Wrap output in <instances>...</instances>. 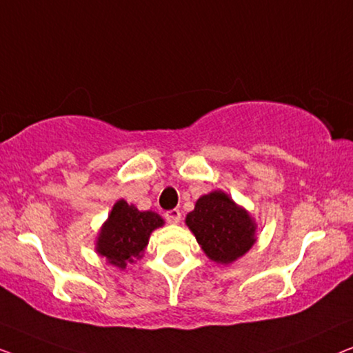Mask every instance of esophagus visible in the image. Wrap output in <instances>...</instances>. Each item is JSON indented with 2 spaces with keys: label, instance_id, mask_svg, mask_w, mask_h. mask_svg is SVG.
<instances>
[{
  "label": "esophagus",
  "instance_id": "1",
  "mask_svg": "<svg viewBox=\"0 0 353 353\" xmlns=\"http://www.w3.org/2000/svg\"><path fill=\"white\" fill-rule=\"evenodd\" d=\"M165 216H166L168 222H171V224H179V222H181V211H179V210L168 211Z\"/></svg>",
  "mask_w": 353,
  "mask_h": 353
}]
</instances>
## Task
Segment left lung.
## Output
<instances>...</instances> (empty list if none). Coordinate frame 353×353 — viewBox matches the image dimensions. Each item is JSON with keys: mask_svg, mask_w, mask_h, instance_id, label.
Instances as JSON below:
<instances>
[{"mask_svg": "<svg viewBox=\"0 0 353 353\" xmlns=\"http://www.w3.org/2000/svg\"><path fill=\"white\" fill-rule=\"evenodd\" d=\"M185 224L208 259L216 264H233L257 241L254 217L222 190L198 198L193 211L185 216Z\"/></svg>", "mask_w": 353, "mask_h": 353, "instance_id": "1", "label": "left lung"}]
</instances>
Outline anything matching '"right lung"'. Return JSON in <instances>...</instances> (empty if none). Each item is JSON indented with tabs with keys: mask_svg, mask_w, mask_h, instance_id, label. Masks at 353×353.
<instances>
[{
	"mask_svg": "<svg viewBox=\"0 0 353 353\" xmlns=\"http://www.w3.org/2000/svg\"><path fill=\"white\" fill-rule=\"evenodd\" d=\"M165 225V219L155 211H139L126 200L113 205L107 221L96 236V252L108 264L125 270L143 257L153 230Z\"/></svg>",
	"mask_w": 353,
	"mask_h": 353,
	"instance_id": "1",
	"label": "right lung"
}]
</instances>
